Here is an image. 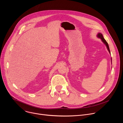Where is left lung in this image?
<instances>
[{"mask_svg":"<svg viewBox=\"0 0 123 123\" xmlns=\"http://www.w3.org/2000/svg\"><path fill=\"white\" fill-rule=\"evenodd\" d=\"M97 37H98L99 38H100L102 39V41L104 42V43L105 45H106L107 48V49H108V50L109 51L110 53L111 54V52H110V48H109V46L108 43H107V42L106 41V40H105V39H104V38L103 37V36L102 34H101V33H99L98 34V35H97Z\"/></svg>","mask_w":123,"mask_h":123,"instance_id":"8db88e82","label":"left lung"}]
</instances>
